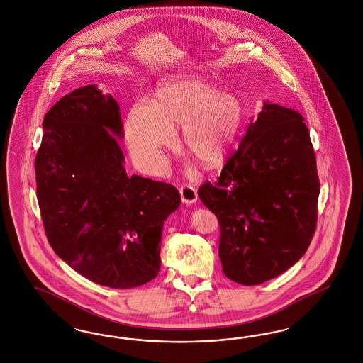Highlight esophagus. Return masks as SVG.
<instances>
[{
    "mask_svg": "<svg viewBox=\"0 0 363 363\" xmlns=\"http://www.w3.org/2000/svg\"><path fill=\"white\" fill-rule=\"evenodd\" d=\"M179 193H181L182 202L186 205L194 203L197 201V190L190 185H184V186L179 187Z\"/></svg>",
    "mask_w": 363,
    "mask_h": 363,
    "instance_id": "1",
    "label": "esophagus"
}]
</instances>
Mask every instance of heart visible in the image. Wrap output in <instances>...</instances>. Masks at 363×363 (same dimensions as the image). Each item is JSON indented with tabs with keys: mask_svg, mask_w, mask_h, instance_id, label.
Wrapping results in <instances>:
<instances>
[{
	"mask_svg": "<svg viewBox=\"0 0 363 363\" xmlns=\"http://www.w3.org/2000/svg\"><path fill=\"white\" fill-rule=\"evenodd\" d=\"M245 122L241 99L197 78L167 82L154 96L153 106H133L125 134L135 161L146 170L164 165L165 150L174 141V128L182 126L181 145L205 167L225 160Z\"/></svg>",
	"mask_w": 363,
	"mask_h": 363,
	"instance_id": "b5f03b06",
	"label": "heart"
}]
</instances>
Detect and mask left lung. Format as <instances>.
Masks as SVG:
<instances>
[{
    "instance_id": "obj_1",
    "label": "left lung",
    "mask_w": 363,
    "mask_h": 363,
    "mask_svg": "<svg viewBox=\"0 0 363 363\" xmlns=\"http://www.w3.org/2000/svg\"><path fill=\"white\" fill-rule=\"evenodd\" d=\"M319 189L303 117L264 101L220 178L198 190L220 222L225 275L259 285L298 262L315 233Z\"/></svg>"
}]
</instances>
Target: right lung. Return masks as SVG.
Returning a JSON list of instances; mask_svg holds the SVG:
<instances>
[{
    "label": "right lung",
    "instance_id": "1",
    "mask_svg": "<svg viewBox=\"0 0 363 363\" xmlns=\"http://www.w3.org/2000/svg\"><path fill=\"white\" fill-rule=\"evenodd\" d=\"M43 129L37 199L55 253L99 285L152 281L164 223L181 196L173 185L128 176L117 101L96 85L76 89L46 113Z\"/></svg>",
    "mask_w": 363,
    "mask_h": 363
}]
</instances>
